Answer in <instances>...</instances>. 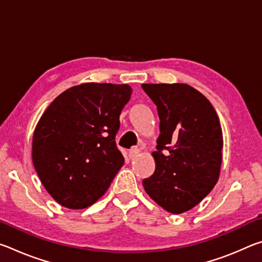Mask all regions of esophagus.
Segmentation results:
<instances>
[{
  "label": "esophagus",
  "mask_w": 262,
  "mask_h": 262,
  "mask_svg": "<svg viewBox=\"0 0 262 262\" xmlns=\"http://www.w3.org/2000/svg\"><path fill=\"white\" fill-rule=\"evenodd\" d=\"M141 152V150L139 149V148H136V147H133L130 150H129V157L130 158H134V157H136L137 155H139Z\"/></svg>",
  "instance_id": "obj_1"
}]
</instances>
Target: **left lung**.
Here are the masks:
<instances>
[{
    "label": "left lung",
    "mask_w": 262,
    "mask_h": 262,
    "mask_svg": "<svg viewBox=\"0 0 262 262\" xmlns=\"http://www.w3.org/2000/svg\"><path fill=\"white\" fill-rule=\"evenodd\" d=\"M142 89L157 106L161 120L152 152L156 168L142 184L166 211L181 214L200 203L219 180L223 148L219 115L187 84H142Z\"/></svg>",
    "instance_id": "8db88e82"
}]
</instances>
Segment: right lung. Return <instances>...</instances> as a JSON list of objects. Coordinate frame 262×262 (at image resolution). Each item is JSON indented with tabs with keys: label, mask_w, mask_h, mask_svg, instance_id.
<instances>
[{
	"label": "right lung",
	"mask_w": 262,
	"mask_h": 262,
	"mask_svg": "<svg viewBox=\"0 0 262 262\" xmlns=\"http://www.w3.org/2000/svg\"><path fill=\"white\" fill-rule=\"evenodd\" d=\"M130 95L127 84L85 83L62 92L42 114L33 134L32 161L61 206H91L123 165L115 135Z\"/></svg>",
	"instance_id": "1"
}]
</instances>
